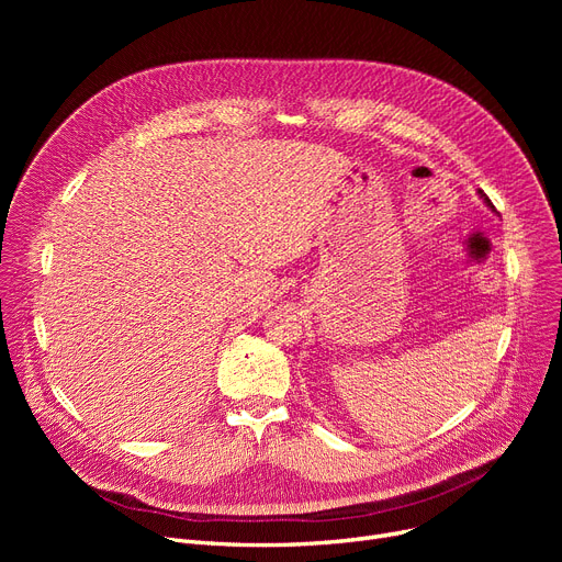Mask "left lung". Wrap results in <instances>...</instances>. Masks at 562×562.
<instances>
[{"mask_svg": "<svg viewBox=\"0 0 562 562\" xmlns=\"http://www.w3.org/2000/svg\"><path fill=\"white\" fill-rule=\"evenodd\" d=\"M481 198H483V200H485V202H487V204H490V206H492V210H494V204H492V202H490V198H487V195H485V193H483V191H481Z\"/></svg>", "mask_w": 562, "mask_h": 562, "instance_id": "1", "label": "left lung"}]
</instances>
